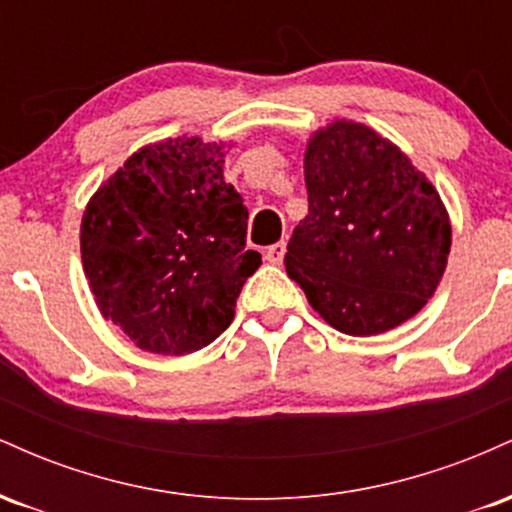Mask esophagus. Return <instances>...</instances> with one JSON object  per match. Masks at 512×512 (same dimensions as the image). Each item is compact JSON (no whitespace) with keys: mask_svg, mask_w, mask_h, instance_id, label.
Returning <instances> with one entry per match:
<instances>
[{"mask_svg":"<svg viewBox=\"0 0 512 512\" xmlns=\"http://www.w3.org/2000/svg\"><path fill=\"white\" fill-rule=\"evenodd\" d=\"M284 255H286V243H274L269 245V248H264V260L269 264H281L284 262Z\"/></svg>","mask_w":512,"mask_h":512,"instance_id":"1","label":"esophagus"}]
</instances>
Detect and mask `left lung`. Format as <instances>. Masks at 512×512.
<instances>
[{"mask_svg": "<svg viewBox=\"0 0 512 512\" xmlns=\"http://www.w3.org/2000/svg\"><path fill=\"white\" fill-rule=\"evenodd\" d=\"M308 216L286 272L334 330L370 337L424 308L450 252L448 211L407 156L356 122L320 129L305 151Z\"/></svg>", "mask_w": 512, "mask_h": 512, "instance_id": "1", "label": "left lung"}]
</instances>
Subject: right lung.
I'll return each instance as SVG.
<instances>
[{
	"instance_id": "1",
	"label": "right lung",
	"mask_w": 512,
	"mask_h": 512,
	"mask_svg": "<svg viewBox=\"0 0 512 512\" xmlns=\"http://www.w3.org/2000/svg\"><path fill=\"white\" fill-rule=\"evenodd\" d=\"M223 156L199 137L144 146L84 211L81 260L98 308L151 354L214 342L262 262L245 250L248 207L223 180Z\"/></svg>"
}]
</instances>
